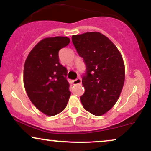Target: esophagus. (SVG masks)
Instances as JSON below:
<instances>
[{
    "instance_id": "esophagus-1",
    "label": "esophagus",
    "mask_w": 151,
    "mask_h": 151,
    "mask_svg": "<svg viewBox=\"0 0 151 151\" xmlns=\"http://www.w3.org/2000/svg\"><path fill=\"white\" fill-rule=\"evenodd\" d=\"M81 78H79V77L73 81V84H74V85H77V84H81Z\"/></svg>"
}]
</instances>
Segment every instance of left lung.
<instances>
[{"mask_svg":"<svg viewBox=\"0 0 151 151\" xmlns=\"http://www.w3.org/2000/svg\"><path fill=\"white\" fill-rule=\"evenodd\" d=\"M72 40L86 65L81 80L85 89L80 97L81 104L93 115H103L114 106L124 86L125 67L120 52L98 32L73 35Z\"/></svg>","mask_w":151,"mask_h":151,"instance_id":"obj_1","label":"left lung"}]
</instances>
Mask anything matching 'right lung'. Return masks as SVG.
<instances>
[{
	"instance_id": "obj_1",
	"label": "right lung",
	"mask_w": 151,
	"mask_h": 151,
	"mask_svg": "<svg viewBox=\"0 0 151 151\" xmlns=\"http://www.w3.org/2000/svg\"><path fill=\"white\" fill-rule=\"evenodd\" d=\"M70 42L67 37H47L34 47L24 65V86L32 103L47 116L65 109L71 92L67 70L59 62V51Z\"/></svg>"
}]
</instances>
